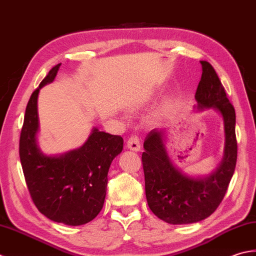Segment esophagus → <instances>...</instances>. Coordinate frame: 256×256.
I'll use <instances>...</instances> for the list:
<instances>
[{
    "label": "esophagus",
    "mask_w": 256,
    "mask_h": 256,
    "mask_svg": "<svg viewBox=\"0 0 256 256\" xmlns=\"http://www.w3.org/2000/svg\"><path fill=\"white\" fill-rule=\"evenodd\" d=\"M127 148L132 151H139L140 150V142L137 136H132L127 142Z\"/></svg>",
    "instance_id": "obj_1"
}]
</instances>
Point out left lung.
Listing matches in <instances>:
<instances>
[{
	"label": "left lung",
	"mask_w": 256,
	"mask_h": 256,
	"mask_svg": "<svg viewBox=\"0 0 256 256\" xmlns=\"http://www.w3.org/2000/svg\"><path fill=\"white\" fill-rule=\"evenodd\" d=\"M200 62L202 75L194 108L198 112L213 109L221 114L224 149L220 164L206 176L186 174L168 152L166 129H154L144 142L142 160L148 206L159 218L170 224L196 223L210 216L223 200L236 170V110L212 65L206 60Z\"/></svg>",
	"instance_id": "1"
}]
</instances>
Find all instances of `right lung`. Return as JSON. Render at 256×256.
I'll list each match as a JSON object with an SVG mask.
<instances>
[{
	"instance_id": "obj_1",
	"label": "right lung",
	"mask_w": 256,
	"mask_h": 256,
	"mask_svg": "<svg viewBox=\"0 0 256 256\" xmlns=\"http://www.w3.org/2000/svg\"><path fill=\"white\" fill-rule=\"evenodd\" d=\"M62 64L54 66L30 96L20 138V159L30 194L38 211L54 222L82 226L102 208L107 174L122 152L120 136L92 129L85 144L60 154H44L38 147V98L42 87L53 82Z\"/></svg>"
}]
</instances>
